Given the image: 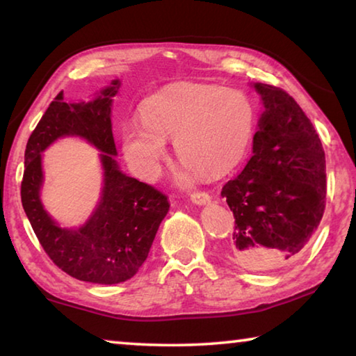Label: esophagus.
Wrapping results in <instances>:
<instances>
[{"label":"esophagus","mask_w":356,"mask_h":356,"mask_svg":"<svg viewBox=\"0 0 356 356\" xmlns=\"http://www.w3.org/2000/svg\"><path fill=\"white\" fill-rule=\"evenodd\" d=\"M190 200H191V202L197 204V206H204V204L210 202V195L206 191H197V193H193Z\"/></svg>","instance_id":"esophagus-1"}]
</instances>
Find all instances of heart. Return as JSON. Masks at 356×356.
Listing matches in <instances>:
<instances>
[{"label": "heart", "instance_id": "1", "mask_svg": "<svg viewBox=\"0 0 356 356\" xmlns=\"http://www.w3.org/2000/svg\"><path fill=\"white\" fill-rule=\"evenodd\" d=\"M254 120V106L242 91L204 83L172 84L144 100L141 120L124 125L122 150L138 176L154 180L161 171L166 140L174 138L184 179L195 172L216 177L243 159Z\"/></svg>", "mask_w": 356, "mask_h": 356}]
</instances>
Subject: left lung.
<instances>
[{
  "label": "left lung",
  "mask_w": 356,
  "mask_h": 356,
  "mask_svg": "<svg viewBox=\"0 0 356 356\" xmlns=\"http://www.w3.org/2000/svg\"><path fill=\"white\" fill-rule=\"evenodd\" d=\"M264 104L252 156L221 196L236 218L231 256L248 270L297 261L327 202L325 152L314 125L281 88L252 84Z\"/></svg>",
  "instance_id": "1"
}]
</instances>
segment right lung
<instances>
[{"label":"right lung","mask_w":356,"mask_h":356,"mask_svg":"<svg viewBox=\"0 0 356 356\" xmlns=\"http://www.w3.org/2000/svg\"><path fill=\"white\" fill-rule=\"evenodd\" d=\"M119 86L120 81L113 80L94 100L80 104H65L64 94L59 92L29 136L25 150L22 204L35 237L63 272L95 284H118L136 275L170 210L166 195L125 176L114 160L118 152L111 131V104ZM61 136L84 137L102 152L101 202L78 229L58 227L38 196L43 181L40 152Z\"/></svg>","instance_id":"obj_1"}]
</instances>
